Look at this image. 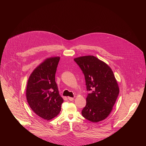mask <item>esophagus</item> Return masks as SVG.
I'll use <instances>...</instances> for the list:
<instances>
[{
    "instance_id": "obj_1",
    "label": "esophagus",
    "mask_w": 146,
    "mask_h": 146,
    "mask_svg": "<svg viewBox=\"0 0 146 146\" xmlns=\"http://www.w3.org/2000/svg\"><path fill=\"white\" fill-rule=\"evenodd\" d=\"M68 99L70 100V101H72L74 100V98H72V97H68Z\"/></svg>"
}]
</instances>
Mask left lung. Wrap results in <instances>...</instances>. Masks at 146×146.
I'll return each mask as SVG.
<instances>
[{"mask_svg":"<svg viewBox=\"0 0 146 146\" xmlns=\"http://www.w3.org/2000/svg\"><path fill=\"white\" fill-rule=\"evenodd\" d=\"M74 60L84 75L87 90L91 91L88 94L82 115L93 122L105 119L111 113L119 92L112 70L92 55L78 57Z\"/></svg>","mask_w":146,"mask_h":146,"instance_id":"1","label":"left lung"}]
</instances>
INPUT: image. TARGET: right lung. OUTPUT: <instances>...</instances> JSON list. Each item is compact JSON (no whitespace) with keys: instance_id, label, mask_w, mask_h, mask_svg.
<instances>
[{"instance_id":"obj_1","label":"right lung","mask_w":146,"mask_h":146,"mask_svg":"<svg viewBox=\"0 0 146 146\" xmlns=\"http://www.w3.org/2000/svg\"><path fill=\"white\" fill-rule=\"evenodd\" d=\"M60 58L44 60L31 73L27 87V99L30 108L39 117L50 120L60 111L64 100L55 82V73Z\"/></svg>"}]
</instances>
